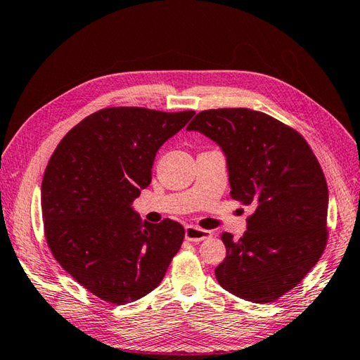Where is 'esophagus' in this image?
Segmentation results:
<instances>
[{"mask_svg":"<svg viewBox=\"0 0 360 360\" xmlns=\"http://www.w3.org/2000/svg\"><path fill=\"white\" fill-rule=\"evenodd\" d=\"M185 237H186V240H191V242H202V240H206V238L211 237V231L189 225L185 228Z\"/></svg>","mask_w":360,"mask_h":360,"instance_id":"obj_1","label":"esophagus"}]
</instances>
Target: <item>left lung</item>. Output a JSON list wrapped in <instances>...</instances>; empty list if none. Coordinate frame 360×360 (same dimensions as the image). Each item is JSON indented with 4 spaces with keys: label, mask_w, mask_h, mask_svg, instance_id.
I'll return each instance as SVG.
<instances>
[{
    "label": "left lung",
    "mask_w": 360,
    "mask_h": 360,
    "mask_svg": "<svg viewBox=\"0 0 360 360\" xmlns=\"http://www.w3.org/2000/svg\"><path fill=\"white\" fill-rule=\"evenodd\" d=\"M188 131L221 149L231 197L254 207L243 237L221 234L226 257L215 277L240 299H278L300 283L325 250L328 188L321 165L299 132L257 110H203Z\"/></svg>",
    "instance_id": "left-lung-1"
}]
</instances>
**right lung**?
I'll return each mask as SVG.
<instances>
[{
	"label": "right lung",
	"instance_id": "obj_1",
	"mask_svg": "<svg viewBox=\"0 0 360 360\" xmlns=\"http://www.w3.org/2000/svg\"><path fill=\"white\" fill-rule=\"evenodd\" d=\"M194 110L101 109L69 131L41 183L44 233L53 257L97 297L124 305L163 281L185 229L143 223L132 202L153 180L158 149Z\"/></svg>",
	"mask_w": 360,
	"mask_h": 360
}]
</instances>
